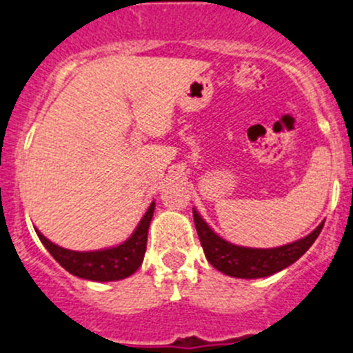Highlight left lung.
I'll return each instance as SVG.
<instances>
[{"instance_id":"left-lung-1","label":"left lung","mask_w":353,"mask_h":353,"mask_svg":"<svg viewBox=\"0 0 353 353\" xmlns=\"http://www.w3.org/2000/svg\"><path fill=\"white\" fill-rule=\"evenodd\" d=\"M193 221H195L196 234H199L200 244H202L208 263L223 274L242 279L266 278V276H271L274 272L283 271L284 268L291 266L294 261H298L312 248L325 223L321 222L306 237L291 242V244L281 245V248L252 249L230 244L225 239L219 237L207 225V222L200 217L195 208H193Z\"/></svg>"}]
</instances>
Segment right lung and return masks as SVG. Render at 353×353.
I'll return each mask as SVG.
<instances>
[{
    "mask_svg": "<svg viewBox=\"0 0 353 353\" xmlns=\"http://www.w3.org/2000/svg\"><path fill=\"white\" fill-rule=\"evenodd\" d=\"M153 212L154 202H151L145 217L138 223L132 236L123 244L116 245V248L102 249V251H69V249H63L48 241L37 229L35 232L57 263L63 269H67L70 274L82 279H89V281H117V279L131 276L132 272H136V269L141 266L146 252L148 229H150Z\"/></svg>",
    "mask_w": 353,
    "mask_h": 353,
    "instance_id": "obj_1",
    "label": "right lung"
}]
</instances>
